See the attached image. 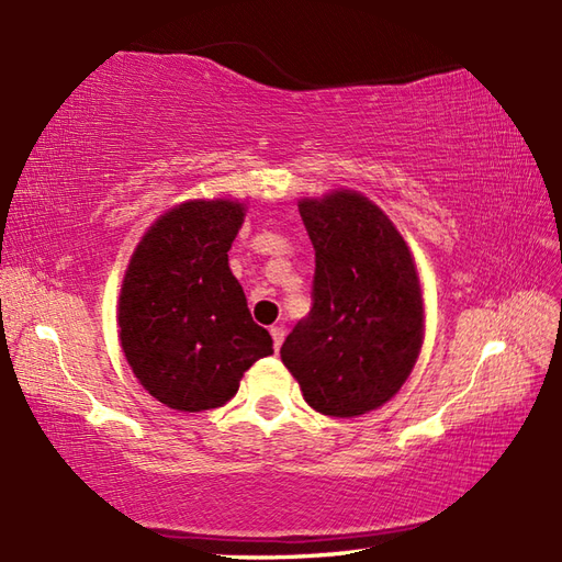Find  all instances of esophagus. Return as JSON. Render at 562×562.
<instances>
[{"label":"esophagus","instance_id":"1","mask_svg":"<svg viewBox=\"0 0 562 562\" xmlns=\"http://www.w3.org/2000/svg\"><path fill=\"white\" fill-rule=\"evenodd\" d=\"M270 336H272V348L280 350V345L284 340V328L282 326H272L270 328Z\"/></svg>","mask_w":562,"mask_h":562}]
</instances>
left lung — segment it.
I'll return each mask as SVG.
<instances>
[{"mask_svg":"<svg viewBox=\"0 0 562 562\" xmlns=\"http://www.w3.org/2000/svg\"><path fill=\"white\" fill-rule=\"evenodd\" d=\"M316 250L312 312L282 342L306 403L333 417L384 405L423 345V292L396 226L352 190L300 202Z\"/></svg>","mask_w":562,"mask_h":562,"instance_id":"obj_1","label":"left lung"}]
</instances>
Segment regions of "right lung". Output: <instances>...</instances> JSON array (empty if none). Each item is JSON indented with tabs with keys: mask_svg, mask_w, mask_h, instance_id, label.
Listing matches in <instances>:
<instances>
[{
	"mask_svg": "<svg viewBox=\"0 0 562 562\" xmlns=\"http://www.w3.org/2000/svg\"><path fill=\"white\" fill-rule=\"evenodd\" d=\"M244 205L195 200L166 212L130 260L117 324L130 367L173 411L220 408L246 369L272 355L229 270Z\"/></svg>",
	"mask_w": 562,
	"mask_h": 562,
	"instance_id": "right-lung-1",
	"label": "right lung"
}]
</instances>
